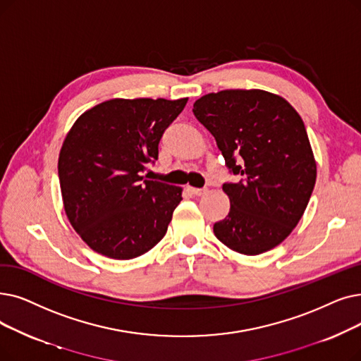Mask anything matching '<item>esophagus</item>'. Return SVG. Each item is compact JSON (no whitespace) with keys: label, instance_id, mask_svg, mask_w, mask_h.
I'll return each mask as SVG.
<instances>
[{"label":"esophagus","instance_id":"34e87169","mask_svg":"<svg viewBox=\"0 0 361 361\" xmlns=\"http://www.w3.org/2000/svg\"><path fill=\"white\" fill-rule=\"evenodd\" d=\"M187 190H189L192 195H195V196H202L203 193H205L207 190L205 189H197V187H189V189H187Z\"/></svg>","mask_w":361,"mask_h":361}]
</instances>
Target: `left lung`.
Returning <instances> with one entry per match:
<instances>
[{"label":"left lung","mask_w":361,"mask_h":361,"mask_svg":"<svg viewBox=\"0 0 361 361\" xmlns=\"http://www.w3.org/2000/svg\"><path fill=\"white\" fill-rule=\"evenodd\" d=\"M215 138L230 174L228 215L214 224L219 242L258 255L283 242L300 221L316 184L305 125L280 96L262 90L209 92L193 104Z\"/></svg>","instance_id":"8db88e82"}]
</instances>
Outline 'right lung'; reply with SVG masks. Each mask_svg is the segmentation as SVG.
Instances as JSON below:
<instances>
[{"label":"right lung","mask_w":361,"mask_h":361,"mask_svg":"<svg viewBox=\"0 0 361 361\" xmlns=\"http://www.w3.org/2000/svg\"><path fill=\"white\" fill-rule=\"evenodd\" d=\"M187 99H114L78 118L59 156L66 215L96 252L131 259L159 243L181 189L143 177Z\"/></svg>","instance_id":"1"}]
</instances>
